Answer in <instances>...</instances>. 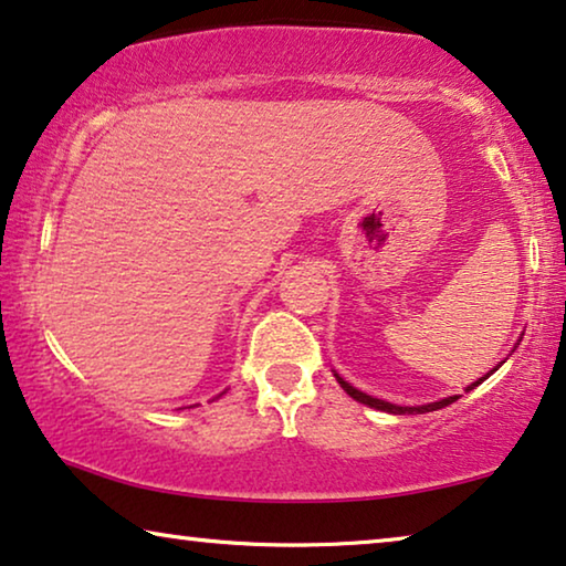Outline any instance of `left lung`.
<instances>
[{
  "mask_svg": "<svg viewBox=\"0 0 566 566\" xmlns=\"http://www.w3.org/2000/svg\"><path fill=\"white\" fill-rule=\"evenodd\" d=\"M523 338V336H521ZM521 338H518V344H521ZM518 344L513 346V352L515 348H518ZM503 364V361H500ZM500 364L495 366V369L492 371H488L484 374V377H480L476 381H472V385L467 387V392L469 389H474V387H480L484 379L490 377V374H495L497 369H500ZM333 377H336V381L340 387H344V392L348 395V397H354L356 402H361V405H366V408H374V410H381V412H392V416H423V412H433V410H441V408H446V405H451V402H457L459 400V395H451V397H443V400H436V402H426V405H395V402H387V400H379V397H371V395H366V392H361V389H356L352 381H346L344 377H340V374L333 369Z\"/></svg>",
  "mask_w": 566,
  "mask_h": 566,
  "instance_id": "obj_1",
  "label": "left lung"
}]
</instances>
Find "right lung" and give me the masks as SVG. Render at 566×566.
Returning a JSON list of instances; mask_svg holds the SVG:
<instances>
[{
  "label": "right lung",
  "instance_id": "right-lung-1",
  "mask_svg": "<svg viewBox=\"0 0 566 566\" xmlns=\"http://www.w3.org/2000/svg\"><path fill=\"white\" fill-rule=\"evenodd\" d=\"M222 395H226V392H220V395H218V397H222Z\"/></svg>",
  "mask_w": 566,
  "mask_h": 566
}]
</instances>
